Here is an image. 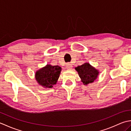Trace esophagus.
Listing matches in <instances>:
<instances>
[{
	"label": "esophagus",
	"instance_id": "obj_1",
	"mask_svg": "<svg viewBox=\"0 0 131 131\" xmlns=\"http://www.w3.org/2000/svg\"><path fill=\"white\" fill-rule=\"evenodd\" d=\"M72 67H73V66H72L70 63H68L67 65H66V69H71Z\"/></svg>",
	"mask_w": 131,
	"mask_h": 131
}]
</instances>
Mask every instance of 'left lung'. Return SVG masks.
<instances>
[{
  "label": "left lung",
  "mask_w": 131,
  "mask_h": 131,
  "mask_svg": "<svg viewBox=\"0 0 131 131\" xmlns=\"http://www.w3.org/2000/svg\"><path fill=\"white\" fill-rule=\"evenodd\" d=\"M75 69L78 73L81 82L85 85L94 82L99 75V71L88 62L77 66Z\"/></svg>",
  "instance_id": "left-lung-1"
}]
</instances>
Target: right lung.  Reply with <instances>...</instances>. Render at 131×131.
Here are the masks:
<instances>
[{"label":"right lung","mask_w":131,"mask_h":131,"mask_svg":"<svg viewBox=\"0 0 131 131\" xmlns=\"http://www.w3.org/2000/svg\"><path fill=\"white\" fill-rule=\"evenodd\" d=\"M61 70L62 69L59 66L47 64L35 72V80L43 88H51L57 83Z\"/></svg>","instance_id":"obj_1"}]
</instances>
